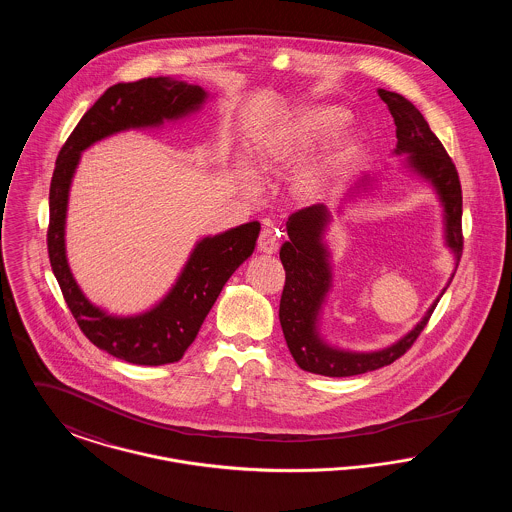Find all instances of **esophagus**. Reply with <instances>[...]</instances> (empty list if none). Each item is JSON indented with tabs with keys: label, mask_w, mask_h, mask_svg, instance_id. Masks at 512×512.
Masks as SVG:
<instances>
[{
	"label": "esophagus",
	"mask_w": 512,
	"mask_h": 512,
	"mask_svg": "<svg viewBox=\"0 0 512 512\" xmlns=\"http://www.w3.org/2000/svg\"><path fill=\"white\" fill-rule=\"evenodd\" d=\"M257 245H259V251H263V253H267V255L276 253V251H278V238H276L274 230L265 228V230L261 232V236H259Z\"/></svg>",
	"instance_id": "esophagus-1"
}]
</instances>
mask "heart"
Returning a JSON list of instances; mask_svg holds the SVG:
<instances>
[{
  "label": "heart",
  "mask_w": 512,
  "mask_h": 512,
  "mask_svg": "<svg viewBox=\"0 0 512 512\" xmlns=\"http://www.w3.org/2000/svg\"><path fill=\"white\" fill-rule=\"evenodd\" d=\"M347 121V113L340 107H307L295 113L290 121L268 134L255 153V165L261 172L276 171L292 165L303 153L317 146L324 138L338 132ZM353 144L340 140L328 147L315 163L299 172L295 178V194L301 199L317 197L322 186L336 176L347 163Z\"/></svg>",
  "instance_id": "obj_1"
}]
</instances>
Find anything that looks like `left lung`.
<instances>
[{
  "label": "left lung",
  "instance_id": "left-lung-1",
  "mask_svg": "<svg viewBox=\"0 0 512 512\" xmlns=\"http://www.w3.org/2000/svg\"><path fill=\"white\" fill-rule=\"evenodd\" d=\"M378 96L390 107L391 117L397 126L395 153H407L409 169L432 182L438 190L445 211V242L455 253V259L461 261L463 190L455 163L409 99L382 88L378 90ZM328 220V209L317 203L295 211L286 222L290 240L280 247V261L286 270V284L280 299V324L293 361L299 368L313 374L343 378L391 365L405 355L428 324L439 297L414 330L382 351L349 353L326 345L318 338L317 320L332 278L328 251L322 244V232ZM445 290L447 288H443L441 295Z\"/></svg>",
  "mask_w": 512,
  "mask_h": 512
}]
</instances>
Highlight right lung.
<instances>
[{"label": "right lung", "instance_id": "1", "mask_svg": "<svg viewBox=\"0 0 512 512\" xmlns=\"http://www.w3.org/2000/svg\"><path fill=\"white\" fill-rule=\"evenodd\" d=\"M207 98L201 86L167 76L111 86L84 113L61 147L49 186L48 255L63 297L84 336L109 355L132 365L176 363L194 343L234 270L253 253L257 220L195 245L178 282L151 311L138 317H111L94 307L74 282L65 255L69 188L80 153L101 138L128 128L159 126L195 111Z\"/></svg>", "mask_w": 512, "mask_h": 512}]
</instances>
